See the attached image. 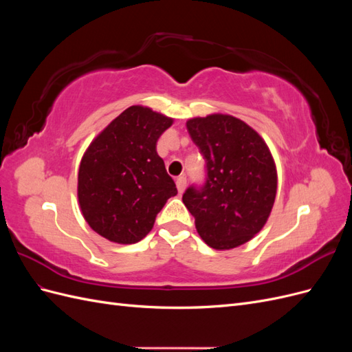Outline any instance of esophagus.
I'll list each match as a JSON object with an SVG mask.
<instances>
[{"label":"esophagus","mask_w":352,"mask_h":352,"mask_svg":"<svg viewBox=\"0 0 352 352\" xmlns=\"http://www.w3.org/2000/svg\"><path fill=\"white\" fill-rule=\"evenodd\" d=\"M176 186H177L179 194H182L184 190H185V188H186V177H185L184 175L179 176V177L176 179Z\"/></svg>","instance_id":"34e87169"}]
</instances>
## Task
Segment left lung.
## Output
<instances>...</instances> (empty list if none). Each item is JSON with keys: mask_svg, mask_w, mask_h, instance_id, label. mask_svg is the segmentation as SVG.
<instances>
[{"mask_svg": "<svg viewBox=\"0 0 352 352\" xmlns=\"http://www.w3.org/2000/svg\"><path fill=\"white\" fill-rule=\"evenodd\" d=\"M188 132L206 158L207 180L182 197L198 235L225 251L251 241L267 221L278 190V172L263 138L229 114L194 117Z\"/></svg>", "mask_w": 352, "mask_h": 352, "instance_id": "left-lung-1", "label": "left lung"}]
</instances>
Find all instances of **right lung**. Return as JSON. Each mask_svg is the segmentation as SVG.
<instances>
[{
  "label": "right lung",
  "instance_id": "right-lung-1",
  "mask_svg": "<svg viewBox=\"0 0 352 352\" xmlns=\"http://www.w3.org/2000/svg\"><path fill=\"white\" fill-rule=\"evenodd\" d=\"M172 117L132 105L97 135L78 175L80 211L92 230L116 243H135L151 232L155 217L177 194L157 154V141Z\"/></svg>",
  "mask_w": 352,
  "mask_h": 352
}]
</instances>
